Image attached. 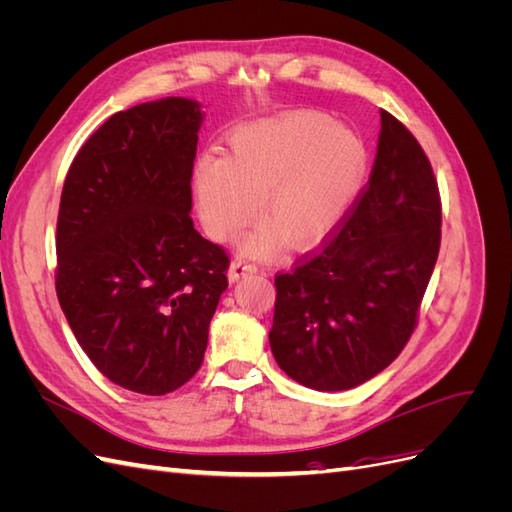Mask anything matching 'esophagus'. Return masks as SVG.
I'll return each mask as SVG.
<instances>
[{"label":"esophagus","instance_id":"obj_1","mask_svg":"<svg viewBox=\"0 0 512 512\" xmlns=\"http://www.w3.org/2000/svg\"><path fill=\"white\" fill-rule=\"evenodd\" d=\"M256 271H258V269H256L254 262L245 260V258H235V260L230 262V269H228V280H230V282H237L239 277L252 275V273H256Z\"/></svg>","mask_w":512,"mask_h":512}]
</instances>
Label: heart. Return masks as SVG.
Returning <instances> with one entry per match:
<instances>
[{"instance_id": "1", "label": "heart", "mask_w": 512, "mask_h": 512, "mask_svg": "<svg viewBox=\"0 0 512 512\" xmlns=\"http://www.w3.org/2000/svg\"><path fill=\"white\" fill-rule=\"evenodd\" d=\"M367 162L356 132L318 113H290L230 136L228 156H203L194 168L200 220L228 241L252 224L256 203L269 226L247 250L267 252L275 232L292 247L327 237L344 218Z\"/></svg>"}]
</instances>
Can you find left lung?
Returning a JSON list of instances; mask_svg holds the SVG:
<instances>
[{
	"label": "left lung",
	"instance_id": "8db88e82",
	"mask_svg": "<svg viewBox=\"0 0 512 512\" xmlns=\"http://www.w3.org/2000/svg\"><path fill=\"white\" fill-rule=\"evenodd\" d=\"M369 181L316 252L275 275L277 365L316 391L374 378L406 348L436 267L442 203L412 132L380 111Z\"/></svg>",
	"mask_w": 512,
	"mask_h": 512
}]
</instances>
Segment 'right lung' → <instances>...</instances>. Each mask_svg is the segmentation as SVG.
Returning <instances> with one entry per match:
<instances>
[{"label":"right lung","instance_id":"obj_1","mask_svg":"<svg viewBox=\"0 0 512 512\" xmlns=\"http://www.w3.org/2000/svg\"><path fill=\"white\" fill-rule=\"evenodd\" d=\"M200 104L145 102L76 153L57 215L55 288L100 374L141 395L188 382L228 286L224 247L190 218Z\"/></svg>","mask_w":512,"mask_h":512}]
</instances>
